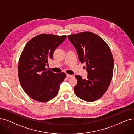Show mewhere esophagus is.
<instances>
[{
  "mask_svg": "<svg viewBox=\"0 0 134 134\" xmlns=\"http://www.w3.org/2000/svg\"><path fill=\"white\" fill-rule=\"evenodd\" d=\"M66 76H67V77H73L74 76V75H70V74H67L66 75Z\"/></svg>",
  "mask_w": 134,
  "mask_h": 134,
  "instance_id": "1",
  "label": "esophagus"
}]
</instances>
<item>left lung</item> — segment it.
<instances>
[{
	"label": "left lung",
	"instance_id": "1",
	"mask_svg": "<svg viewBox=\"0 0 134 134\" xmlns=\"http://www.w3.org/2000/svg\"><path fill=\"white\" fill-rule=\"evenodd\" d=\"M77 50L79 60L85 63L87 79L76 75L74 92L79 98L87 102L100 98L107 90L113 77L114 59L107 43L91 32L68 35ZM86 68H85V69Z\"/></svg>",
	"mask_w": 134,
	"mask_h": 134
}]
</instances>
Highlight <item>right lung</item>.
I'll return each mask as SVG.
<instances>
[{"label": "right lung", "instance_id": "1", "mask_svg": "<svg viewBox=\"0 0 134 134\" xmlns=\"http://www.w3.org/2000/svg\"><path fill=\"white\" fill-rule=\"evenodd\" d=\"M66 36L42 34L30 40L20 55L18 76L24 91L33 99L46 102L58 93L65 72L55 74L46 68L53 53Z\"/></svg>", "mask_w": 134, "mask_h": 134}]
</instances>
